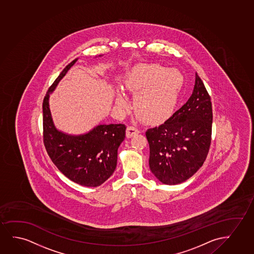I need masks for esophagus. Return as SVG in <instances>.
I'll return each instance as SVG.
<instances>
[{
	"label": "esophagus",
	"instance_id": "1",
	"mask_svg": "<svg viewBox=\"0 0 254 254\" xmlns=\"http://www.w3.org/2000/svg\"><path fill=\"white\" fill-rule=\"evenodd\" d=\"M139 132V130H138L136 127L134 126H128L127 127V136L128 137V138H131L133 135H135L137 133Z\"/></svg>",
	"mask_w": 254,
	"mask_h": 254
}]
</instances>
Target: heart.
<instances>
[{
	"instance_id": "1",
	"label": "heart",
	"mask_w": 254,
	"mask_h": 254,
	"mask_svg": "<svg viewBox=\"0 0 254 254\" xmlns=\"http://www.w3.org/2000/svg\"><path fill=\"white\" fill-rule=\"evenodd\" d=\"M184 82L179 70L157 64L136 66L126 78L127 89L136 95L134 108L137 115L150 122L161 121L173 112ZM116 103L122 109L127 106L122 93H118Z\"/></svg>"
}]
</instances>
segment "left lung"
Instances as JSON below:
<instances>
[{
  "instance_id": "obj_1",
  "label": "left lung",
  "mask_w": 254,
  "mask_h": 254,
  "mask_svg": "<svg viewBox=\"0 0 254 254\" xmlns=\"http://www.w3.org/2000/svg\"><path fill=\"white\" fill-rule=\"evenodd\" d=\"M212 103L195 73L194 90L185 105L161 125L147 129L151 172L165 185L181 184L203 165L210 147Z\"/></svg>"
}]
</instances>
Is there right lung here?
<instances>
[{"label": "right lung", "mask_w": 254, "mask_h": 254, "mask_svg": "<svg viewBox=\"0 0 254 254\" xmlns=\"http://www.w3.org/2000/svg\"><path fill=\"white\" fill-rule=\"evenodd\" d=\"M73 60L50 87L43 101V140L46 152L66 178L86 187L107 181L117 165V151L126 137L124 124H100L89 132L71 135L56 128L49 108L50 94L65 76Z\"/></svg>", "instance_id": "right-lung-1"}]
</instances>
